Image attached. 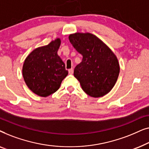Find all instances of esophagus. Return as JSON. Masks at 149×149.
<instances>
[{
	"instance_id": "1",
	"label": "esophagus",
	"mask_w": 149,
	"mask_h": 149,
	"mask_svg": "<svg viewBox=\"0 0 149 149\" xmlns=\"http://www.w3.org/2000/svg\"><path fill=\"white\" fill-rule=\"evenodd\" d=\"M73 72H74V70H73V68L69 69V70H68V73H69V74H72Z\"/></svg>"
}]
</instances>
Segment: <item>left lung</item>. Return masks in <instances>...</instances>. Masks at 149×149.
Returning a JSON list of instances; mask_svg holds the SVG:
<instances>
[{
  "instance_id": "1",
  "label": "left lung",
  "mask_w": 149,
  "mask_h": 149,
  "mask_svg": "<svg viewBox=\"0 0 149 149\" xmlns=\"http://www.w3.org/2000/svg\"><path fill=\"white\" fill-rule=\"evenodd\" d=\"M69 40L83 56L74 68V76L83 90L93 97L104 95L113 89L119 74L117 57L97 36L90 33H75Z\"/></svg>"
}]
</instances>
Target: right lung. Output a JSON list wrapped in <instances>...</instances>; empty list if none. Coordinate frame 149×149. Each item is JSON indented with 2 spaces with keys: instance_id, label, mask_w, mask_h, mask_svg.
<instances>
[{
  "instance_id": "right-lung-1",
  "label": "right lung",
  "mask_w": 149,
  "mask_h": 149,
  "mask_svg": "<svg viewBox=\"0 0 149 149\" xmlns=\"http://www.w3.org/2000/svg\"><path fill=\"white\" fill-rule=\"evenodd\" d=\"M60 43V38H57L47 45L36 48L24 61V81L28 88L39 96L47 97L56 92L68 75L64 62L57 54Z\"/></svg>"
}]
</instances>
